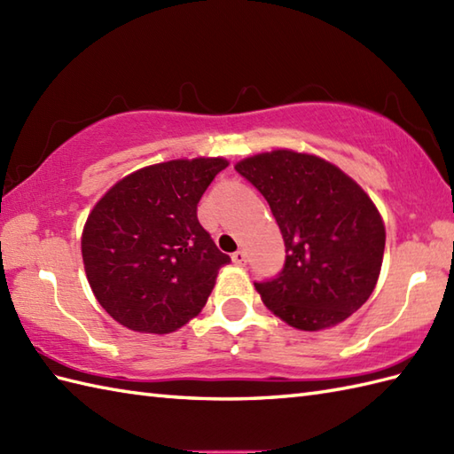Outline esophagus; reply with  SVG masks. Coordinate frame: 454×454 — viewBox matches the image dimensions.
Masks as SVG:
<instances>
[{
  "label": "esophagus",
  "mask_w": 454,
  "mask_h": 454,
  "mask_svg": "<svg viewBox=\"0 0 454 454\" xmlns=\"http://www.w3.org/2000/svg\"><path fill=\"white\" fill-rule=\"evenodd\" d=\"M246 262H247V257H246V254H244V252H236V254H232V263H234V265H238V267H244V265H246Z\"/></svg>",
  "instance_id": "esophagus-1"
}]
</instances>
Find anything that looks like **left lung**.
Instances as JSON below:
<instances>
[{
	"label": "left lung",
	"instance_id": "left-lung-1",
	"mask_svg": "<svg viewBox=\"0 0 454 454\" xmlns=\"http://www.w3.org/2000/svg\"><path fill=\"white\" fill-rule=\"evenodd\" d=\"M234 168L269 202L286 247L281 275L255 283L263 304L304 332L345 322L380 275L387 228L372 199L314 153L278 148Z\"/></svg>",
	"mask_w": 454,
	"mask_h": 454
}]
</instances>
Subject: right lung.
<instances>
[{
    "mask_svg": "<svg viewBox=\"0 0 454 454\" xmlns=\"http://www.w3.org/2000/svg\"><path fill=\"white\" fill-rule=\"evenodd\" d=\"M228 163H153L129 173L95 202L82 232V257L91 291L113 320L163 335L205 308L230 257L199 224L197 205Z\"/></svg>",
    "mask_w": 454,
    "mask_h": 454,
    "instance_id": "add662e5",
    "label": "right lung"
}]
</instances>
